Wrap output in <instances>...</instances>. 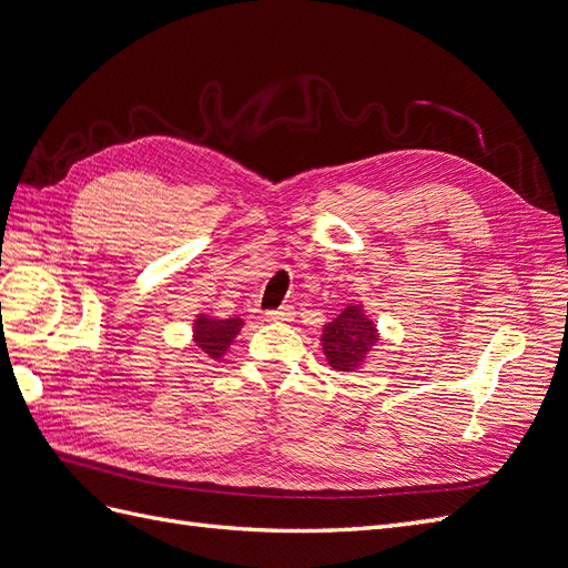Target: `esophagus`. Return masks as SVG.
<instances>
[{
  "label": "esophagus",
  "instance_id": "34e87169",
  "mask_svg": "<svg viewBox=\"0 0 568 568\" xmlns=\"http://www.w3.org/2000/svg\"><path fill=\"white\" fill-rule=\"evenodd\" d=\"M265 317H267V322H294L296 311H294V305H284V307H280V311L265 313Z\"/></svg>",
  "mask_w": 568,
  "mask_h": 568
}]
</instances>
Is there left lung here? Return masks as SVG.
Listing matches in <instances>:
<instances>
[{
  "label": "left lung",
  "instance_id": "8db88e82",
  "mask_svg": "<svg viewBox=\"0 0 568 568\" xmlns=\"http://www.w3.org/2000/svg\"><path fill=\"white\" fill-rule=\"evenodd\" d=\"M320 343L326 365L336 372L351 374L367 363L374 348L382 343V336L365 305L348 303L336 320L324 326Z\"/></svg>",
  "mask_w": 568,
  "mask_h": 568
}]
</instances>
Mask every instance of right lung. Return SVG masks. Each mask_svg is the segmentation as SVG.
Wrapping results in <instances>:
<instances>
[{"mask_svg":"<svg viewBox=\"0 0 568 568\" xmlns=\"http://www.w3.org/2000/svg\"><path fill=\"white\" fill-rule=\"evenodd\" d=\"M244 320L230 317V320H217L211 315H196L192 324V338L196 348L213 359L225 357L234 338L242 332Z\"/></svg>","mask_w":568,"mask_h":568,"instance_id":"1","label":"right lung"}]
</instances>
